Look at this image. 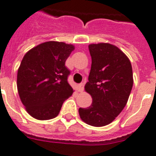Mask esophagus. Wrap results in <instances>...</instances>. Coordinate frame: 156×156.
Instances as JSON below:
<instances>
[{
  "mask_svg": "<svg viewBox=\"0 0 156 156\" xmlns=\"http://www.w3.org/2000/svg\"><path fill=\"white\" fill-rule=\"evenodd\" d=\"M84 90V83H81L80 84V85H78V92H83Z\"/></svg>",
  "mask_w": 156,
  "mask_h": 156,
  "instance_id": "esophagus-1",
  "label": "esophagus"
}]
</instances>
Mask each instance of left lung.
Here are the masks:
<instances>
[{
	"label": "left lung",
	"instance_id": "8db88e82",
	"mask_svg": "<svg viewBox=\"0 0 156 156\" xmlns=\"http://www.w3.org/2000/svg\"><path fill=\"white\" fill-rule=\"evenodd\" d=\"M92 66L85 89L92 98L90 106L79 108L80 117L93 127L106 126L125 107L133 87L132 67L116 46L90 44Z\"/></svg>",
	"mask_w": 156,
	"mask_h": 156
}]
</instances>
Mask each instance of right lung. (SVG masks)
Returning <instances> with one entry per match:
<instances>
[{
  "label": "right lung",
  "instance_id": "add662e5",
  "mask_svg": "<svg viewBox=\"0 0 156 156\" xmlns=\"http://www.w3.org/2000/svg\"><path fill=\"white\" fill-rule=\"evenodd\" d=\"M74 50L71 44L49 41L24 56L18 70L17 88L30 116L40 120L54 118L64 101L72 95L65 61Z\"/></svg>",
  "mask_w": 156,
  "mask_h": 156
}]
</instances>
